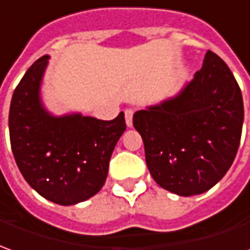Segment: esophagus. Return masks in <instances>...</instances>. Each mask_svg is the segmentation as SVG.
<instances>
[{"label": "esophagus", "mask_w": 250, "mask_h": 250, "mask_svg": "<svg viewBox=\"0 0 250 250\" xmlns=\"http://www.w3.org/2000/svg\"><path fill=\"white\" fill-rule=\"evenodd\" d=\"M125 123H127V125H128V127H131V125H132V116H134V109H131V108L125 109Z\"/></svg>", "instance_id": "obj_1"}]
</instances>
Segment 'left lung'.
I'll list each match as a JSON object with an SVG mask.
<instances>
[{
	"label": "left lung",
	"instance_id": "obj_1",
	"mask_svg": "<svg viewBox=\"0 0 250 250\" xmlns=\"http://www.w3.org/2000/svg\"><path fill=\"white\" fill-rule=\"evenodd\" d=\"M242 123L238 83L210 50L179 96L138 111L132 119L152 178L185 197L201 194L225 176L238 152Z\"/></svg>",
	"mask_w": 250,
	"mask_h": 250
}]
</instances>
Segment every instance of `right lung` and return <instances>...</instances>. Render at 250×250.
<instances>
[{
    "label": "right lung",
    "mask_w": 250,
    "mask_h": 250,
    "mask_svg": "<svg viewBox=\"0 0 250 250\" xmlns=\"http://www.w3.org/2000/svg\"><path fill=\"white\" fill-rule=\"evenodd\" d=\"M42 56L13 91L9 137L15 160L32 189L59 205L82 203L105 183L115 145L125 130V113L113 120L50 116L40 100L46 68Z\"/></svg>",
    "instance_id": "add662e5"
}]
</instances>
